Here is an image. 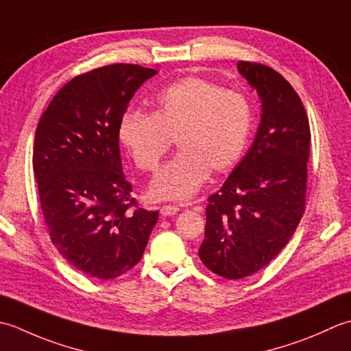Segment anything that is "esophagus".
Here are the masks:
<instances>
[{
	"mask_svg": "<svg viewBox=\"0 0 351 351\" xmlns=\"http://www.w3.org/2000/svg\"><path fill=\"white\" fill-rule=\"evenodd\" d=\"M178 210H180V209H178V206H174V204H165V206L160 207L162 217H173V215H176Z\"/></svg>",
	"mask_w": 351,
	"mask_h": 351,
	"instance_id": "1",
	"label": "esophagus"
}]
</instances>
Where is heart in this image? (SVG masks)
<instances>
[{
    "label": "heart",
    "instance_id": "heart-1",
    "mask_svg": "<svg viewBox=\"0 0 351 351\" xmlns=\"http://www.w3.org/2000/svg\"><path fill=\"white\" fill-rule=\"evenodd\" d=\"M253 125L248 98L202 77H184L160 92L154 113L127 110L118 138L134 165L153 173L177 141L180 148L149 184L154 199H188L210 171L232 169L244 154Z\"/></svg>",
    "mask_w": 351,
    "mask_h": 351
}]
</instances>
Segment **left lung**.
Returning a JSON list of instances; mask_svg holds the SVG:
<instances>
[{"mask_svg":"<svg viewBox=\"0 0 351 351\" xmlns=\"http://www.w3.org/2000/svg\"><path fill=\"white\" fill-rule=\"evenodd\" d=\"M256 89L262 115L256 138L206 207L198 254L213 273L238 280L252 276L288 244L303 217L311 128L302 99L265 65L238 63Z\"/></svg>","mask_w":351,"mask_h":351,"instance_id":"obj_1","label":"left lung"}]
</instances>
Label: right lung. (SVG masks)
Wrapping results in <instances>:
<instances>
[{"label":"right lung","instance_id":"add662e5","mask_svg":"<svg viewBox=\"0 0 351 351\" xmlns=\"http://www.w3.org/2000/svg\"><path fill=\"white\" fill-rule=\"evenodd\" d=\"M156 69L117 63L57 92L34 134L33 171L49 236L86 276L109 280L142 259L159 218L136 206L121 165L118 124Z\"/></svg>","mask_w":351,"mask_h":351}]
</instances>
